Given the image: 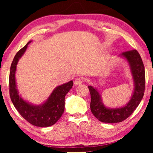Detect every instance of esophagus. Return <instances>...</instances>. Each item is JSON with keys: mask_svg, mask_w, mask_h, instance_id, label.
<instances>
[{"mask_svg": "<svg viewBox=\"0 0 153 153\" xmlns=\"http://www.w3.org/2000/svg\"><path fill=\"white\" fill-rule=\"evenodd\" d=\"M83 82V79H81V78H76V79L74 80V84L75 85H80L81 83H82Z\"/></svg>", "mask_w": 153, "mask_h": 153, "instance_id": "34e87169", "label": "esophagus"}]
</instances>
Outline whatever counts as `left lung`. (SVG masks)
Listing matches in <instances>:
<instances>
[{
	"instance_id": "8db88e82",
	"label": "left lung",
	"mask_w": 153,
	"mask_h": 153,
	"mask_svg": "<svg viewBox=\"0 0 153 153\" xmlns=\"http://www.w3.org/2000/svg\"><path fill=\"white\" fill-rule=\"evenodd\" d=\"M121 56L126 58L129 62L134 82V93L126 106L117 108L106 107L102 103L101 96L97 89L91 85L88 86L91 97L92 114L102 123H116L125 120L134 111L144 95L146 84L145 68L139 52L136 49H133L123 52L121 53Z\"/></svg>"
}]
</instances>
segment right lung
Returning <instances> with one entry per match:
<instances>
[{
	"label": "right lung",
	"instance_id": "right-lung-1",
	"mask_svg": "<svg viewBox=\"0 0 153 153\" xmlns=\"http://www.w3.org/2000/svg\"><path fill=\"white\" fill-rule=\"evenodd\" d=\"M29 42L21 49L14 56L10 67V96L14 107L23 118L31 125L46 127L55 124L60 118L65 110V97L72 88L73 81H70L56 88L47 102L41 105H33L19 95L15 81V72L19 59L26 51Z\"/></svg>",
	"mask_w": 153,
	"mask_h": 153
}]
</instances>
